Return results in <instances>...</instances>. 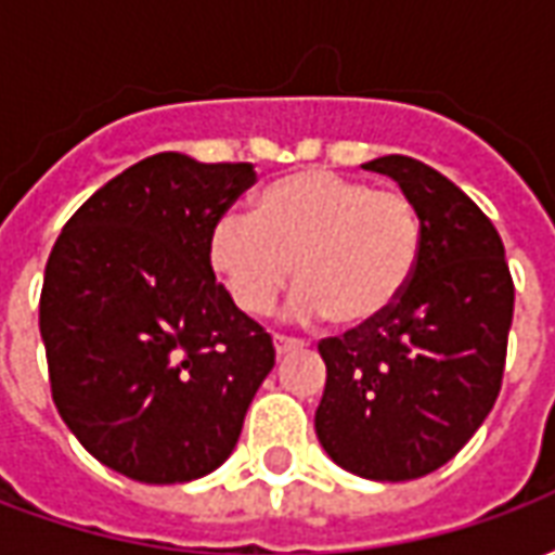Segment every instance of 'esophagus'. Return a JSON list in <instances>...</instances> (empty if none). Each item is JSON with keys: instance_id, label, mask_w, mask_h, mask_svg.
Wrapping results in <instances>:
<instances>
[{"instance_id": "34e87169", "label": "esophagus", "mask_w": 555, "mask_h": 555, "mask_svg": "<svg viewBox=\"0 0 555 555\" xmlns=\"http://www.w3.org/2000/svg\"><path fill=\"white\" fill-rule=\"evenodd\" d=\"M273 341H276V353H291V350H300V348H306V345H309L306 338L282 336V333H279V336L273 338Z\"/></svg>"}]
</instances>
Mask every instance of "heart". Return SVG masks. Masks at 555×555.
<instances>
[{
    "label": "heart",
    "mask_w": 555,
    "mask_h": 555,
    "mask_svg": "<svg viewBox=\"0 0 555 555\" xmlns=\"http://www.w3.org/2000/svg\"><path fill=\"white\" fill-rule=\"evenodd\" d=\"M207 255L243 312H270L297 264V314L369 326L408 294L422 219L401 190L300 169L261 190L255 217H219Z\"/></svg>",
    "instance_id": "obj_1"
}]
</instances>
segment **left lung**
I'll list each match as a JSON object with an SVG mask.
<instances>
[{
  "instance_id": "left-lung-1",
  "label": "left lung",
  "mask_w": 555,
  "mask_h": 555,
  "mask_svg": "<svg viewBox=\"0 0 555 555\" xmlns=\"http://www.w3.org/2000/svg\"><path fill=\"white\" fill-rule=\"evenodd\" d=\"M365 169L416 205L422 255L392 312L318 341L326 386L314 430L348 473L410 481L452 461L500 396L514 282L500 231L446 175L401 154Z\"/></svg>"
}]
</instances>
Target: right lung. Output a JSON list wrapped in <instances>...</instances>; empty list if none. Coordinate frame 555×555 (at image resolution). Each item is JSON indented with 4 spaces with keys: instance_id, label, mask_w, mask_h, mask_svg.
Listing matches in <instances>:
<instances>
[{
    "instance_id": "add662e5",
    "label": "right lung",
    "mask_w": 555,
    "mask_h": 555,
    "mask_svg": "<svg viewBox=\"0 0 555 555\" xmlns=\"http://www.w3.org/2000/svg\"><path fill=\"white\" fill-rule=\"evenodd\" d=\"M253 163L139 159L55 241L41 288L50 389L101 464L175 485L217 469L276 365L264 326L214 276L207 243Z\"/></svg>"
}]
</instances>
